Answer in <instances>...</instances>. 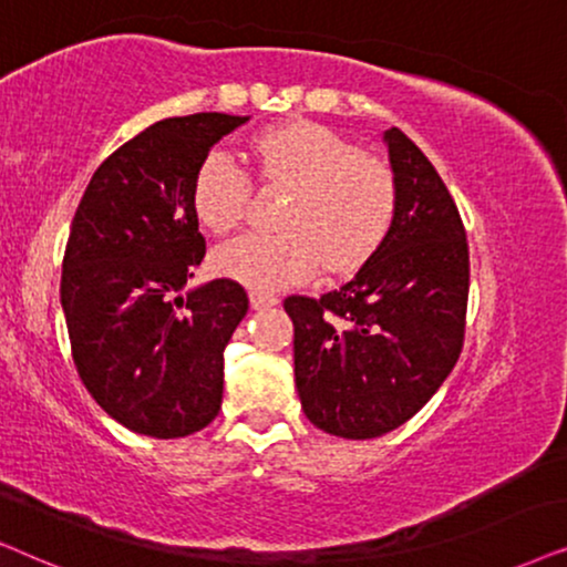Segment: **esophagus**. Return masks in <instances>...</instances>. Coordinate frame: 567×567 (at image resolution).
Returning <instances> with one entry per match:
<instances>
[{
    "label": "esophagus",
    "instance_id": "esophagus-1",
    "mask_svg": "<svg viewBox=\"0 0 567 567\" xmlns=\"http://www.w3.org/2000/svg\"><path fill=\"white\" fill-rule=\"evenodd\" d=\"M248 300H251L254 311H261V308H271V306L279 303L277 296H267V292H251Z\"/></svg>",
    "mask_w": 567,
    "mask_h": 567
}]
</instances>
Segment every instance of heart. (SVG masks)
Here are the masks:
<instances>
[{"label": "heart", "mask_w": 567, "mask_h": 567, "mask_svg": "<svg viewBox=\"0 0 567 567\" xmlns=\"http://www.w3.org/2000/svg\"><path fill=\"white\" fill-rule=\"evenodd\" d=\"M261 176L292 188L282 233H248L213 254L217 275L254 290L306 282L316 269L350 275L386 240L396 215V176L386 161L313 121L275 126L254 142ZM251 176L223 150H213L194 176L192 202L199 223L230 233L244 220Z\"/></svg>", "instance_id": "1"}]
</instances>
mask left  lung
Wrapping results in <instances>:
<instances>
[{"mask_svg":"<svg viewBox=\"0 0 567 567\" xmlns=\"http://www.w3.org/2000/svg\"><path fill=\"white\" fill-rule=\"evenodd\" d=\"M383 142L399 194L386 240L339 290L285 300L306 417L350 441L391 433L441 389L470 296V248L446 184L396 126Z\"/></svg>","mask_w":567,"mask_h":567,"instance_id":"left-lung-1","label":"left lung"}]
</instances>
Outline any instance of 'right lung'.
<instances>
[{"label":"right lung","mask_w":567,"mask_h":567,"mask_svg":"<svg viewBox=\"0 0 567 567\" xmlns=\"http://www.w3.org/2000/svg\"><path fill=\"white\" fill-rule=\"evenodd\" d=\"M246 121H157L105 157L74 213L62 264L72 358L90 396L132 433L184 437L220 412L223 352L248 298L233 279L183 288L205 259L196 168Z\"/></svg>","instance_id":"right-lung-1"}]
</instances>
